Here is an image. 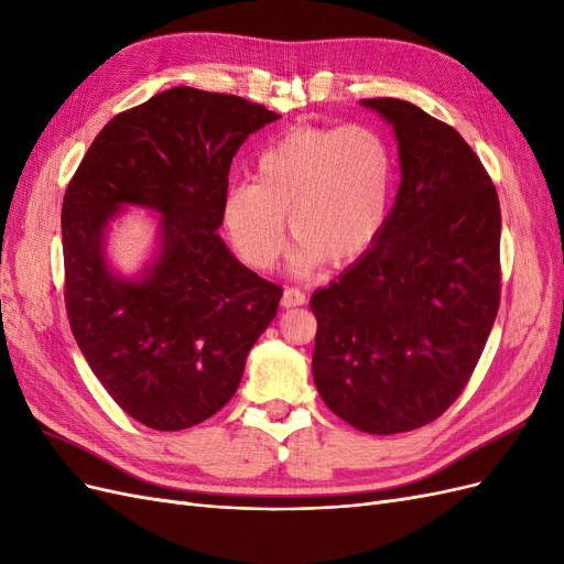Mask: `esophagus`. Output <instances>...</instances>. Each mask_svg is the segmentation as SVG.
Returning a JSON list of instances; mask_svg holds the SVG:
<instances>
[{
    "mask_svg": "<svg viewBox=\"0 0 564 564\" xmlns=\"http://www.w3.org/2000/svg\"><path fill=\"white\" fill-rule=\"evenodd\" d=\"M305 301V292H301L299 286H286L284 294H282V305L284 308H296V305H303Z\"/></svg>",
    "mask_w": 564,
    "mask_h": 564,
    "instance_id": "34e87169",
    "label": "esophagus"
}]
</instances>
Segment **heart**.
<instances>
[{"mask_svg":"<svg viewBox=\"0 0 564 564\" xmlns=\"http://www.w3.org/2000/svg\"><path fill=\"white\" fill-rule=\"evenodd\" d=\"M392 187L390 148L365 124L296 127L270 143L253 183L230 185L220 204L240 259L268 270L284 249V216L299 245L292 270L308 275L319 261L346 265L383 228Z\"/></svg>","mask_w":564,"mask_h":564,"instance_id":"obj_1","label":"heart"}]
</instances>
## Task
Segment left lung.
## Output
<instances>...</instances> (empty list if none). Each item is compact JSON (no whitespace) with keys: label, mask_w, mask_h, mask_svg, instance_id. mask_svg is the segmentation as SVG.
<instances>
[{"label":"left lung","mask_w":564,"mask_h":564,"mask_svg":"<svg viewBox=\"0 0 564 564\" xmlns=\"http://www.w3.org/2000/svg\"><path fill=\"white\" fill-rule=\"evenodd\" d=\"M392 124L402 183L360 259L317 289L313 379L336 416L371 435L416 431L466 388L501 299V207L458 131L400 98H367Z\"/></svg>","instance_id":"obj_1"}]
</instances>
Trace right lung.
I'll list each match as a JSON object with an SVG mask.
<instances>
[{
    "instance_id": "right-lung-1",
    "label": "right lung",
    "mask_w": 564,
    "mask_h": 564,
    "mask_svg": "<svg viewBox=\"0 0 564 564\" xmlns=\"http://www.w3.org/2000/svg\"><path fill=\"white\" fill-rule=\"evenodd\" d=\"M278 117L240 96L166 89L112 117L67 183V319L110 398L148 429H193L226 406L278 315L282 286L216 232L235 152ZM124 203L163 214L161 256L141 281L105 263V228Z\"/></svg>"
}]
</instances>
